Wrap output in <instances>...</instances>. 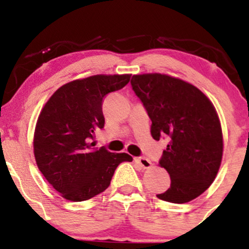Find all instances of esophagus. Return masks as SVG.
<instances>
[{
  "mask_svg": "<svg viewBox=\"0 0 249 249\" xmlns=\"http://www.w3.org/2000/svg\"><path fill=\"white\" fill-rule=\"evenodd\" d=\"M135 161H136V164H139L142 169H149V167L152 166V162H150V160L147 159V158H144V157L136 158V159H135Z\"/></svg>",
  "mask_w": 249,
  "mask_h": 249,
  "instance_id": "1",
  "label": "esophagus"
}]
</instances>
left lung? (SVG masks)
Masks as SVG:
<instances>
[{
  "instance_id": "left-lung-1",
  "label": "left lung",
  "mask_w": 249,
  "mask_h": 249,
  "mask_svg": "<svg viewBox=\"0 0 249 249\" xmlns=\"http://www.w3.org/2000/svg\"><path fill=\"white\" fill-rule=\"evenodd\" d=\"M131 87L152 120L153 139L170 141L159 164L171 185L157 196L172 203L192 201L212 184L222 162L223 135L214 106L196 87L166 74H136Z\"/></svg>"
}]
</instances>
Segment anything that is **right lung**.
Returning <instances> with one entry per match:
<instances>
[{"mask_svg": "<svg viewBox=\"0 0 249 249\" xmlns=\"http://www.w3.org/2000/svg\"><path fill=\"white\" fill-rule=\"evenodd\" d=\"M131 74H97L62 85L44 105L34 137L37 166L62 197L85 201L105 192L126 153L105 147L92 152L94 134L105 126L102 101L129 83Z\"/></svg>", "mask_w": 249, "mask_h": 249, "instance_id": "1", "label": "right lung"}]
</instances>
